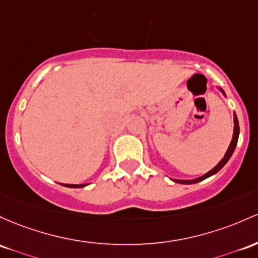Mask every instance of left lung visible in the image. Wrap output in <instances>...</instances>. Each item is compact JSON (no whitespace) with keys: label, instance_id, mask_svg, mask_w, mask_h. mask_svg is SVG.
<instances>
[{"label":"left lung","instance_id":"obj_1","mask_svg":"<svg viewBox=\"0 0 258 258\" xmlns=\"http://www.w3.org/2000/svg\"><path fill=\"white\" fill-rule=\"evenodd\" d=\"M217 88L220 90V92L223 93V95H224V97H226L225 92L222 89V88H220V87H217ZM239 134H240L239 121H237L236 114H235V112H234V134H233V138H231V142H230V144H229L228 151L225 152L224 157L222 158V160H220L219 163H218L217 165L214 166L213 169H212V170H209L208 172H206V174L202 175V176L196 177V179H192V180H177V179H172V181H174V182H176V183H183V185H192V183H197V182H200V181H203L205 179H207V177L212 176V175L217 174V172L219 171L220 169H222L223 166H224L226 163H228V160L230 159L231 155H233L235 148H236L237 140H239Z\"/></svg>","mask_w":258,"mask_h":258}]
</instances>
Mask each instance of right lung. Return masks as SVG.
I'll list each match as a JSON object with an SVG mask.
<instances>
[{
  "label": "right lung",
  "mask_w": 258,
  "mask_h": 258,
  "mask_svg": "<svg viewBox=\"0 0 258 258\" xmlns=\"http://www.w3.org/2000/svg\"><path fill=\"white\" fill-rule=\"evenodd\" d=\"M62 186H66V187L70 188H82V187H86V186L89 185V183H81V185H72V183H61Z\"/></svg>",
  "instance_id": "1"
}]
</instances>
